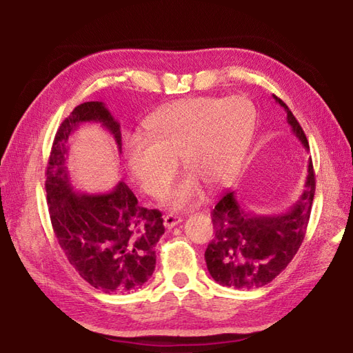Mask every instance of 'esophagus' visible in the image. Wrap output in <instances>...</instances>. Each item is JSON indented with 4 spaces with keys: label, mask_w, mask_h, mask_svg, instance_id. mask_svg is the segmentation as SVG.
Listing matches in <instances>:
<instances>
[{
    "label": "esophagus",
    "mask_w": 353,
    "mask_h": 353,
    "mask_svg": "<svg viewBox=\"0 0 353 353\" xmlns=\"http://www.w3.org/2000/svg\"><path fill=\"white\" fill-rule=\"evenodd\" d=\"M183 219L176 216V214H168V216H165V219H163V223H165V226L168 229H172L174 226H176L178 223H181Z\"/></svg>",
    "instance_id": "1"
}]
</instances>
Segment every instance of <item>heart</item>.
I'll return each mask as SVG.
<instances>
[{
  "instance_id": "obj_1",
  "label": "heart",
  "mask_w": 353,
  "mask_h": 353,
  "mask_svg": "<svg viewBox=\"0 0 353 353\" xmlns=\"http://www.w3.org/2000/svg\"><path fill=\"white\" fill-rule=\"evenodd\" d=\"M256 121L254 105L243 96L174 101L147 119V136L128 137L127 169L145 193L159 197L174 178L179 157L187 174L163 201L172 208H190L201 201L203 184L221 188L236 178Z\"/></svg>"
}]
</instances>
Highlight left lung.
<instances>
[{"label":"left lung","mask_w":353,"mask_h":353,"mask_svg":"<svg viewBox=\"0 0 353 353\" xmlns=\"http://www.w3.org/2000/svg\"><path fill=\"white\" fill-rule=\"evenodd\" d=\"M286 110L288 123L308 150L307 136L286 103L274 96ZM304 192L288 212L265 216L244 210L234 192L223 194L211 211L216 234L206 247L205 262L219 285L254 289L268 285L286 268L304 241L310 220L316 178L312 160Z\"/></svg>","instance_id":"obj_1"}]
</instances>
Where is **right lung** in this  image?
I'll use <instances>...</instances> for the list:
<instances>
[{
	"label": "right lung",
	"mask_w": 353,
	"mask_h": 353,
	"mask_svg": "<svg viewBox=\"0 0 353 353\" xmlns=\"http://www.w3.org/2000/svg\"><path fill=\"white\" fill-rule=\"evenodd\" d=\"M101 123L121 152V132L101 101L76 106L59 125L46 166V199L54 234L79 276L106 294L143 286L156 268L154 247L165 234L161 212L137 205L123 181L109 193H74L65 160L68 136L82 123Z\"/></svg>",
	"instance_id": "add662e5"
}]
</instances>
